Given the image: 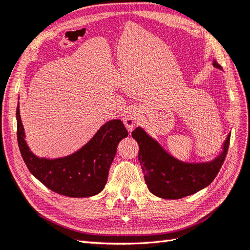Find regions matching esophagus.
Segmentation results:
<instances>
[{
	"label": "esophagus",
	"mask_w": 250,
	"mask_h": 250,
	"mask_svg": "<svg viewBox=\"0 0 250 250\" xmlns=\"http://www.w3.org/2000/svg\"><path fill=\"white\" fill-rule=\"evenodd\" d=\"M141 121H142L141 111L140 109L135 107V108H131L128 112L125 114L124 124L127 128H128V130H131L139 125L141 123Z\"/></svg>",
	"instance_id": "obj_1"
}]
</instances>
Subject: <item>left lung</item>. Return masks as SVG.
I'll return each mask as SVG.
<instances>
[{"mask_svg":"<svg viewBox=\"0 0 250 250\" xmlns=\"http://www.w3.org/2000/svg\"><path fill=\"white\" fill-rule=\"evenodd\" d=\"M213 66L223 69L213 60ZM139 144L138 158L148 190L163 199H181L208 186L217 175L228 152L230 134L223 144V151L207 163H185L174 158L141 127L131 132Z\"/></svg>","mask_w":250,"mask_h":250,"instance_id":"left-lung-1","label":"left lung"}]
</instances>
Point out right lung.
Returning a JSON list of instances; mask_svg holds the SVG:
<instances>
[{
    "label": "right lung",
    "mask_w": 250,
    "mask_h": 250,
    "mask_svg": "<svg viewBox=\"0 0 250 250\" xmlns=\"http://www.w3.org/2000/svg\"><path fill=\"white\" fill-rule=\"evenodd\" d=\"M16 118L17 139L27 169L49 189L73 198L92 197L104 189L118 144L128 136L123 122L112 120L104 124L90 141L71 155L54 159L41 158L32 153L24 140L19 102Z\"/></svg>",
    "instance_id": "1"
}]
</instances>
